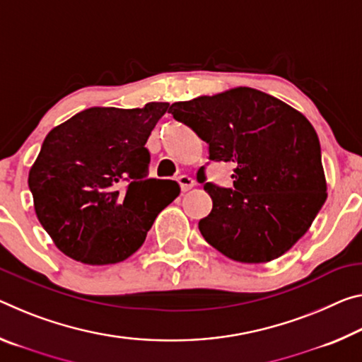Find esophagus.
Returning <instances> with one entry per match:
<instances>
[{"label":"esophagus","mask_w":362,"mask_h":362,"mask_svg":"<svg viewBox=\"0 0 362 362\" xmlns=\"http://www.w3.org/2000/svg\"><path fill=\"white\" fill-rule=\"evenodd\" d=\"M177 182H179L182 192H188L194 185V180L192 179L190 175H179V179H177Z\"/></svg>","instance_id":"obj_1"}]
</instances>
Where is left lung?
<instances>
[{
    "label": "left lung",
    "mask_w": 362,
    "mask_h": 362,
    "mask_svg": "<svg viewBox=\"0 0 362 362\" xmlns=\"http://www.w3.org/2000/svg\"><path fill=\"white\" fill-rule=\"evenodd\" d=\"M175 120L208 143L209 159L233 165V187L197 180L212 199L199 221L206 242L233 261L259 264L286 253L327 198L320 143L311 122L284 101L238 87L179 101Z\"/></svg>",
    "instance_id": "obj_1"
}]
</instances>
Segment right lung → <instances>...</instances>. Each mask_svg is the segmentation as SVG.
Masks as SVG:
<instances>
[{
	"mask_svg": "<svg viewBox=\"0 0 362 362\" xmlns=\"http://www.w3.org/2000/svg\"><path fill=\"white\" fill-rule=\"evenodd\" d=\"M168 109L90 107L47 135L28 188L40 223L66 256L91 266L127 259L179 197L177 182L148 179L145 145Z\"/></svg>",
	"mask_w": 362,
	"mask_h": 362,
	"instance_id": "obj_1",
	"label": "right lung"
}]
</instances>
